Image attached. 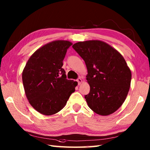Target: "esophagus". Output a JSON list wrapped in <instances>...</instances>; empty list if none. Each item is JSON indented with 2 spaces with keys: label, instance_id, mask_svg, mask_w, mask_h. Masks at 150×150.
<instances>
[{
  "label": "esophagus",
  "instance_id": "esophagus-1",
  "mask_svg": "<svg viewBox=\"0 0 150 150\" xmlns=\"http://www.w3.org/2000/svg\"><path fill=\"white\" fill-rule=\"evenodd\" d=\"M77 81L78 82V84H79V85H80L82 82V79L81 78V77H79V78H78L77 79Z\"/></svg>",
  "mask_w": 150,
  "mask_h": 150
}]
</instances>
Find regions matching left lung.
Wrapping results in <instances>:
<instances>
[{"instance_id": "left-lung-1", "label": "left lung", "mask_w": 150, "mask_h": 150, "mask_svg": "<svg viewBox=\"0 0 150 150\" xmlns=\"http://www.w3.org/2000/svg\"><path fill=\"white\" fill-rule=\"evenodd\" d=\"M88 69L90 91L85 95L89 108L100 115L112 114L122 106L131 84L132 72L122 55L98 40L79 42L72 46Z\"/></svg>"}]
</instances>
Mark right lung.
<instances>
[{
    "label": "right lung",
    "instance_id": "1",
    "mask_svg": "<svg viewBox=\"0 0 150 150\" xmlns=\"http://www.w3.org/2000/svg\"><path fill=\"white\" fill-rule=\"evenodd\" d=\"M72 43L54 40L40 47L28 60L22 71L26 96L35 110L45 115L58 113L75 91L77 82L66 79L62 67Z\"/></svg>",
    "mask_w": 150,
    "mask_h": 150
}]
</instances>
